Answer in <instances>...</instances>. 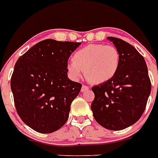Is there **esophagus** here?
Instances as JSON below:
<instances>
[{"label":"esophagus","mask_w":158,"mask_h":158,"mask_svg":"<svg viewBox=\"0 0 158 158\" xmlns=\"http://www.w3.org/2000/svg\"><path fill=\"white\" fill-rule=\"evenodd\" d=\"M88 89H89V87H88V86L83 85L82 88H81V91H82V92H85V91L88 90Z\"/></svg>","instance_id":"1"}]
</instances>
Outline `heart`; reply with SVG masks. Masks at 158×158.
I'll return each instance as SVG.
<instances>
[{
  "label": "heart",
  "mask_w": 158,
  "mask_h": 158,
  "mask_svg": "<svg viewBox=\"0 0 158 158\" xmlns=\"http://www.w3.org/2000/svg\"><path fill=\"white\" fill-rule=\"evenodd\" d=\"M119 66V52L113 45L91 44L74 53L68 70L73 79H79L85 71L86 79L94 84L112 79Z\"/></svg>",
  "instance_id": "1"
}]
</instances>
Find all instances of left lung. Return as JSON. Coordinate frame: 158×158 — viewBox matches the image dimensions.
<instances>
[{"mask_svg": "<svg viewBox=\"0 0 158 158\" xmlns=\"http://www.w3.org/2000/svg\"><path fill=\"white\" fill-rule=\"evenodd\" d=\"M119 52V66L112 79L93 86V116L100 125L121 130L137 122L146 109L152 85L146 61L133 45L108 37Z\"/></svg>", "mask_w": 158, "mask_h": 158, "instance_id": "obj_1", "label": "left lung"}]
</instances>
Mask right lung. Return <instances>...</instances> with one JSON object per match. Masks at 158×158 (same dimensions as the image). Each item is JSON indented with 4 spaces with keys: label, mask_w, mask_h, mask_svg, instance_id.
Listing matches in <instances>:
<instances>
[{
    "label": "right lung",
    "mask_w": 158,
    "mask_h": 158,
    "mask_svg": "<svg viewBox=\"0 0 158 158\" xmlns=\"http://www.w3.org/2000/svg\"><path fill=\"white\" fill-rule=\"evenodd\" d=\"M80 44L44 40L16 62L11 78L16 110L37 132L56 131L69 118L71 103L82 85L68 78V60Z\"/></svg>",
    "instance_id": "obj_1"
}]
</instances>
